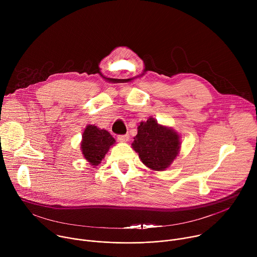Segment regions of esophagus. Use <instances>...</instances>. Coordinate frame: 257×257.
<instances>
[{
	"instance_id": "esophagus-1",
	"label": "esophagus",
	"mask_w": 257,
	"mask_h": 257,
	"mask_svg": "<svg viewBox=\"0 0 257 257\" xmlns=\"http://www.w3.org/2000/svg\"><path fill=\"white\" fill-rule=\"evenodd\" d=\"M118 139L122 142H127L129 140V135L128 134H124V135H119Z\"/></svg>"
}]
</instances>
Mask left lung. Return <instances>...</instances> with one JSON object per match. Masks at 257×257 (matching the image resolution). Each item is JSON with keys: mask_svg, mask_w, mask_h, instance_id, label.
<instances>
[{"mask_svg": "<svg viewBox=\"0 0 257 257\" xmlns=\"http://www.w3.org/2000/svg\"><path fill=\"white\" fill-rule=\"evenodd\" d=\"M132 149L141 162L151 170L165 171L180 152V136L172 128L163 126L154 118L141 122Z\"/></svg>", "mask_w": 257, "mask_h": 257, "instance_id": "1", "label": "left lung"}]
</instances>
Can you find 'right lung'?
Here are the masks:
<instances>
[{"label": "right lung", "instance_id": "add662e5", "mask_svg": "<svg viewBox=\"0 0 257 257\" xmlns=\"http://www.w3.org/2000/svg\"><path fill=\"white\" fill-rule=\"evenodd\" d=\"M115 143V138L106 130L94 125H87L82 134L80 149L85 160L95 167L101 163L109 148Z\"/></svg>", "mask_w": 257, "mask_h": 257}]
</instances>
